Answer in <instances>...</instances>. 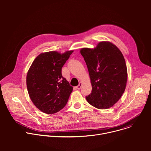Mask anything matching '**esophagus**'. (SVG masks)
<instances>
[{"mask_svg": "<svg viewBox=\"0 0 151 151\" xmlns=\"http://www.w3.org/2000/svg\"><path fill=\"white\" fill-rule=\"evenodd\" d=\"M81 86H82V82H79V85H78V86H76V88L77 89L79 90V89H80V88H81Z\"/></svg>", "mask_w": 151, "mask_h": 151, "instance_id": "1", "label": "esophagus"}]
</instances>
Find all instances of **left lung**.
<instances>
[{
    "instance_id": "obj_1",
    "label": "left lung",
    "mask_w": 151,
    "mask_h": 151,
    "mask_svg": "<svg viewBox=\"0 0 151 151\" xmlns=\"http://www.w3.org/2000/svg\"><path fill=\"white\" fill-rule=\"evenodd\" d=\"M80 52L87 66L92 85L91 93L86 99L96 108H109L125 90L127 69L122 52L107 41L99 43L94 49L82 48Z\"/></svg>"
}]
</instances>
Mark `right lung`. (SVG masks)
I'll return each mask as SVG.
<instances>
[{"label":"right lung","mask_w":151,"mask_h":151,"mask_svg":"<svg viewBox=\"0 0 151 151\" xmlns=\"http://www.w3.org/2000/svg\"><path fill=\"white\" fill-rule=\"evenodd\" d=\"M73 52H43L33 61L27 74V88L31 100L40 111L53 114L66 105L73 87L62 76L61 68Z\"/></svg>","instance_id":"add662e5"}]
</instances>
